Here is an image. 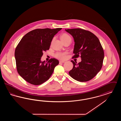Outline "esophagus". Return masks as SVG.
<instances>
[{
    "instance_id": "obj_1",
    "label": "esophagus",
    "mask_w": 121,
    "mask_h": 121,
    "mask_svg": "<svg viewBox=\"0 0 121 121\" xmlns=\"http://www.w3.org/2000/svg\"><path fill=\"white\" fill-rule=\"evenodd\" d=\"M65 62L63 61H61V60H60L59 61V63H64Z\"/></svg>"
}]
</instances>
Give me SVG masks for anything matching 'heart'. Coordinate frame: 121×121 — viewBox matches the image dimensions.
<instances>
[{
	"label": "heart",
	"instance_id": "b5f03b06",
	"mask_svg": "<svg viewBox=\"0 0 121 121\" xmlns=\"http://www.w3.org/2000/svg\"><path fill=\"white\" fill-rule=\"evenodd\" d=\"M61 40L63 42V43L66 41L71 39V37L69 35L67 34L64 33L61 35L60 37ZM55 56L56 58L60 59H65L66 58V53L65 52H57L55 54Z\"/></svg>",
	"mask_w": 121,
	"mask_h": 121
}]
</instances>
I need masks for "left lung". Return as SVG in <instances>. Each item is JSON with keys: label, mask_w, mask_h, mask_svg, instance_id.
Segmentation results:
<instances>
[{"label": "left lung", "mask_w": 121, "mask_h": 121, "mask_svg": "<svg viewBox=\"0 0 121 121\" xmlns=\"http://www.w3.org/2000/svg\"><path fill=\"white\" fill-rule=\"evenodd\" d=\"M74 39L73 58L81 56V62L71 61L73 68L69 72L70 76L79 82H86L93 78L101 69L104 54L101 43L96 36L90 31L81 29L65 30Z\"/></svg>", "instance_id": "obj_1"}]
</instances>
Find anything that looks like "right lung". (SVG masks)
Returning a JSON list of instances; mask_svg holds the SVG:
<instances>
[{
    "mask_svg": "<svg viewBox=\"0 0 121 121\" xmlns=\"http://www.w3.org/2000/svg\"><path fill=\"white\" fill-rule=\"evenodd\" d=\"M62 28L36 29L25 35L18 44L14 56L17 72L29 83L39 85L52 75L58 60L42 61L43 52L49 49L54 35Z\"/></svg>",
    "mask_w": 121,
    "mask_h": 121,
    "instance_id": "1",
    "label": "right lung"
}]
</instances>
